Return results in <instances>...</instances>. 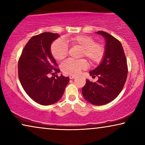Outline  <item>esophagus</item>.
Here are the masks:
<instances>
[{"label": "esophagus", "instance_id": "34e87169", "mask_svg": "<svg viewBox=\"0 0 145 145\" xmlns=\"http://www.w3.org/2000/svg\"><path fill=\"white\" fill-rule=\"evenodd\" d=\"M74 78H75V76H74V75H70V76H69V78L70 79H73Z\"/></svg>", "mask_w": 145, "mask_h": 145}]
</instances>
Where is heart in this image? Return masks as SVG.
I'll list each match as a JSON object with an SVG mask.
<instances>
[{
  "label": "heart",
  "instance_id": "obj_1",
  "mask_svg": "<svg viewBox=\"0 0 145 145\" xmlns=\"http://www.w3.org/2000/svg\"><path fill=\"white\" fill-rule=\"evenodd\" d=\"M67 41L71 46L80 49V57H86L91 65L99 63L104 56V45L95 42V39L90 35H78L70 37ZM51 52L56 60L61 61L68 54V47L63 40L57 39L51 45ZM86 67L87 62L84 59L77 61L68 59L61 64V69L66 74L76 75Z\"/></svg>",
  "mask_w": 145,
  "mask_h": 145
}]
</instances>
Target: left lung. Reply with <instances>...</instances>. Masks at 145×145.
Returning <instances> with one entry per match:
<instances>
[{
	"label": "left lung",
	"mask_w": 145,
	"mask_h": 145,
	"mask_svg": "<svg viewBox=\"0 0 145 145\" xmlns=\"http://www.w3.org/2000/svg\"><path fill=\"white\" fill-rule=\"evenodd\" d=\"M98 34L106 40L105 54L100 65L90 71L93 78L97 76L96 82L86 80L82 88L84 99L90 104L102 106L116 99L121 92L127 77V63L120 41L105 31H99Z\"/></svg>",
	"instance_id": "obj_1"
}]
</instances>
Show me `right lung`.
Instances as JSON below:
<instances>
[{
    "label": "right lung",
    "mask_w": 145,
    "mask_h": 145,
    "mask_svg": "<svg viewBox=\"0 0 145 145\" xmlns=\"http://www.w3.org/2000/svg\"><path fill=\"white\" fill-rule=\"evenodd\" d=\"M58 33L44 32L28 41L18 61V77L26 94L41 105L55 104L62 97L69 82V77H49L60 70L51 52V45Z\"/></svg>",
    "instance_id": "add662e5"
}]
</instances>
